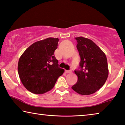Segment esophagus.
Returning a JSON list of instances; mask_svg holds the SVG:
<instances>
[{
	"instance_id": "1",
	"label": "esophagus",
	"mask_w": 125,
	"mask_h": 125,
	"mask_svg": "<svg viewBox=\"0 0 125 125\" xmlns=\"http://www.w3.org/2000/svg\"><path fill=\"white\" fill-rule=\"evenodd\" d=\"M66 73H72V71H71V70H66Z\"/></svg>"
}]
</instances>
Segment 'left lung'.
<instances>
[{
    "label": "left lung",
    "instance_id": "left-lung-1",
    "mask_svg": "<svg viewBox=\"0 0 125 125\" xmlns=\"http://www.w3.org/2000/svg\"><path fill=\"white\" fill-rule=\"evenodd\" d=\"M75 38L81 60L79 69L75 70L78 81L72 88L79 94L89 95L101 88L108 78L106 57L92 40L83 37Z\"/></svg>",
    "mask_w": 125,
    "mask_h": 125
}]
</instances>
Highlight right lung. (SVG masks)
<instances>
[{"label": "right lung", "mask_w": 125, "mask_h": 125, "mask_svg": "<svg viewBox=\"0 0 125 125\" xmlns=\"http://www.w3.org/2000/svg\"><path fill=\"white\" fill-rule=\"evenodd\" d=\"M58 41V38L50 37L36 42L19 59L17 70L21 82L33 94H43L50 91L64 73L54 56Z\"/></svg>", "instance_id": "right-lung-1"}]
</instances>
